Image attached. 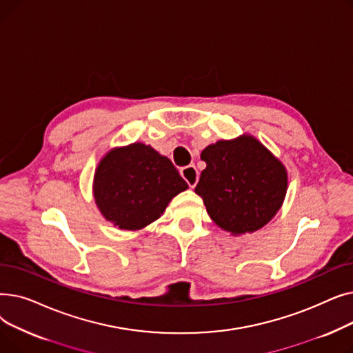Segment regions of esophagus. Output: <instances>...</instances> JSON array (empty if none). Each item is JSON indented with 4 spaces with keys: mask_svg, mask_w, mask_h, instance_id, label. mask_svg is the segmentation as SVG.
<instances>
[{
    "mask_svg": "<svg viewBox=\"0 0 353 353\" xmlns=\"http://www.w3.org/2000/svg\"><path fill=\"white\" fill-rule=\"evenodd\" d=\"M180 174L181 177L188 181V184L190 188H194L197 181H199V173H197V169L194 167V164H190V165H186L183 167V169L180 170Z\"/></svg>",
    "mask_w": 353,
    "mask_h": 353,
    "instance_id": "1",
    "label": "esophagus"
}]
</instances>
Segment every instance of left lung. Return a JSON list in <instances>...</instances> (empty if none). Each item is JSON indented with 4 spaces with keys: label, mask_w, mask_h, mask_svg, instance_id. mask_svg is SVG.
Instances as JSON below:
<instances>
[{
    "label": "left lung",
    "mask_w": 353,
    "mask_h": 353,
    "mask_svg": "<svg viewBox=\"0 0 353 353\" xmlns=\"http://www.w3.org/2000/svg\"><path fill=\"white\" fill-rule=\"evenodd\" d=\"M206 163L194 192L214 223L232 234L263 228L281 209L286 190L285 165L254 137L245 134L208 145Z\"/></svg>",
    "instance_id": "left-lung-1"
}]
</instances>
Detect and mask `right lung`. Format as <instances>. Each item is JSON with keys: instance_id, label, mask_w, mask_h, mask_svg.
Masks as SVG:
<instances>
[{"instance_id": "obj_1", "label": "right lung", "mask_w": 353, "mask_h": 353, "mask_svg": "<svg viewBox=\"0 0 353 353\" xmlns=\"http://www.w3.org/2000/svg\"><path fill=\"white\" fill-rule=\"evenodd\" d=\"M186 189L188 183L173 163L143 143L110 150L99 163L92 183L99 210L123 230L153 223Z\"/></svg>"}]
</instances>
